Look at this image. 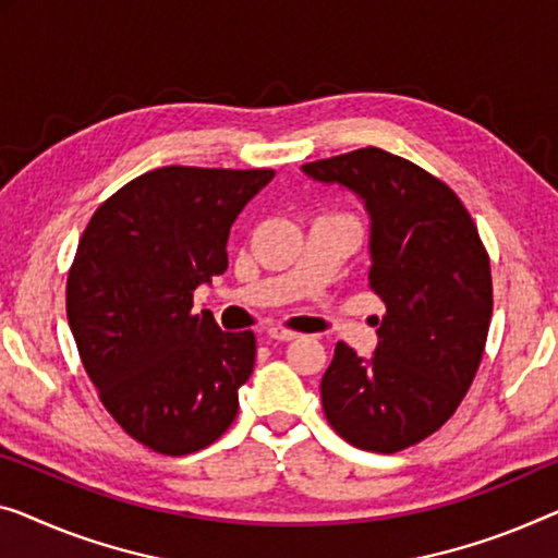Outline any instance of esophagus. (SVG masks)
<instances>
[{"instance_id":"obj_1","label":"esophagus","mask_w":558,"mask_h":558,"mask_svg":"<svg viewBox=\"0 0 558 558\" xmlns=\"http://www.w3.org/2000/svg\"><path fill=\"white\" fill-rule=\"evenodd\" d=\"M268 338H272V340H282V343H288V340L298 338V332H293V330H286V328H278V326H272V328H268Z\"/></svg>"}]
</instances>
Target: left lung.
Returning a JSON list of instances; mask_svg holds the SVG:
<instances>
[{
  "mask_svg": "<svg viewBox=\"0 0 558 558\" xmlns=\"http://www.w3.org/2000/svg\"><path fill=\"white\" fill-rule=\"evenodd\" d=\"M301 170L363 203L368 282L386 303L371 359L336 345L320 380L323 411L355 448L403 451L451 418L476 376L494 311L486 247L451 187L386 149Z\"/></svg>",
  "mask_w": 558,
  "mask_h": 558,
  "instance_id": "obj_1",
  "label": "left lung"
}]
</instances>
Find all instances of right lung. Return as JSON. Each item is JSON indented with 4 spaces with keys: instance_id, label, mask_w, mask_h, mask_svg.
Wrapping results in <instances>:
<instances>
[{
    "instance_id": "add662e5",
    "label": "right lung",
    "mask_w": 558,
    "mask_h": 558,
    "mask_svg": "<svg viewBox=\"0 0 558 558\" xmlns=\"http://www.w3.org/2000/svg\"><path fill=\"white\" fill-rule=\"evenodd\" d=\"M272 170L160 168L97 207L66 278V320L99 401L165 456L218 440L255 365L251 330L193 313L197 286L228 270V238Z\"/></svg>"
}]
</instances>
